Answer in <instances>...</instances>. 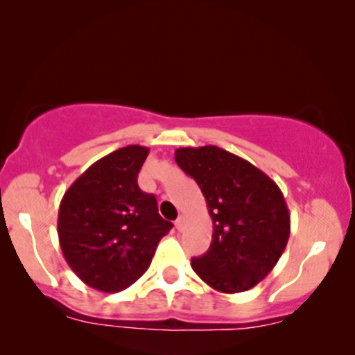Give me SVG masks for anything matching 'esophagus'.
<instances>
[{"instance_id": "1", "label": "esophagus", "mask_w": 355, "mask_h": 355, "mask_svg": "<svg viewBox=\"0 0 355 355\" xmlns=\"http://www.w3.org/2000/svg\"><path fill=\"white\" fill-rule=\"evenodd\" d=\"M184 222H186V217L184 216H179L178 220H176V229L178 230L184 229Z\"/></svg>"}]
</instances>
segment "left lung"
<instances>
[{
	"mask_svg": "<svg viewBox=\"0 0 355 355\" xmlns=\"http://www.w3.org/2000/svg\"><path fill=\"white\" fill-rule=\"evenodd\" d=\"M174 159L202 191L214 232L192 258L200 279L220 293L247 291L278 263L290 239V211L273 179L218 146L179 148Z\"/></svg>",
	"mask_w": 355,
	"mask_h": 355,
	"instance_id": "obj_1",
	"label": "left lung"
}]
</instances>
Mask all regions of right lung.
Masks as SVG:
<instances>
[{
  "instance_id": "add662e5",
  "label": "right lung",
  "mask_w": 355,
  "mask_h": 355,
  "mask_svg": "<svg viewBox=\"0 0 355 355\" xmlns=\"http://www.w3.org/2000/svg\"><path fill=\"white\" fill-rule=\"evenodd\" d=\"M150 150L128 144L103 156L65 191L57 234L64 258L87 286L116 293L150 268L173 224L157 214L138 174Z\"/></svg>"
}]
</instances>
